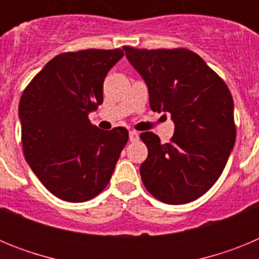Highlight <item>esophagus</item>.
I'll return each instance as SVG.
<instances>
[{"instance_id": "1", "label": "esophagus", "mask_w": 259, "mask_h": 259, "mask_svg": "<svg viewBox=\"0 0 259 259\" xmlns=\"http://www.w3.org/2000/svg\"><path fill=\"white\" fill-rule=\"evenodd\" d=\"M139 140V132L130 131V141H137Z\"/></svg>"}]
</instances>
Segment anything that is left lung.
Listing matches in <instances>:
<instances>
[{
  "label": "left lung",
  "instance_id": "8db88e82",
  "mask_svg": "<svg viewBox=\"0 0 259 259\" xmlns=\"http://www.w3.org/2000/svg\"><path fill=\"white\" fill-rule=\"evenodd\" d=\"M123 49L145 80L150 109L170 113L175 123L168 144L153 132L140 135L148 148L140 166L146 191L170 205L197 200L219 179L236 140L230 89L185 48Z\"/></svg>",
  "mask_w": 259,
  "mask_h": 259
}]
</instances>
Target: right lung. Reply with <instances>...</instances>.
<instances>
[{"mask_svg":"<svg viewBox=\"0 0 259 259\" xmlns=\"http://www.w3.org/2000/svg\"><path fill=\"white\" fill-rule=\"evenodd\" d=\"M123 56L122 49L61 53L20 97L26 161L61 200L84 202L101 193L127 144V128L102 131L88 118L104 101L105 76Z\"/></svg>","mask_w":259,"mask_h":259,"instance_id":"add662e5","label":"right lung"}]
</instances>
